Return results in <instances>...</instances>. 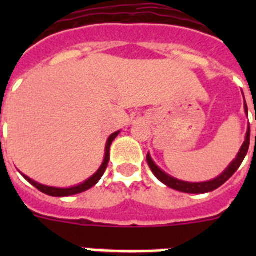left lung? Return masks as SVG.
<instances>
[{"mask_svg":"<svg viewBox=\"0 0 256 256\" xmlns=\"http://www.w3.org/2000/svg\"><path fill=\"white\" fill-rule=\"evenodd\" d=\"M245 108H246V112H248L246 102H245ZM255 119H256V115H255ZM255 142H256V136H255ZM248 146H250V126H248V133H246L245 142H244L242 148H241V150H240L236 159L230 162V166H228V168L226 169V170L223 172L218 178L209 180V182L190 183V182H183V180H176V178L170 177V176H168L166 173H164L160 168H158V166L155 165V162H152V159H151L150 155H148L146 160H148V166H150L151 170H152L154 176H155L160 182H162L164 184L170 187V188L177 190V191H180V192H186V194H205V192L214 191V190H216L218 187H220L223 183L227 182V180L234 176V172L240 168L241 162H242L244 159H245L246 154H248Z\"/></svg>","mask_w":256,"mask_h":256,"instance_id":"1","label":"left lung"}]
</instances>
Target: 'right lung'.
<instances>
[{"label": "right lung", "instance_id": "obj_1", "mask_svg": "<svg viewBox=\"0 0 256 256\" xmlns=\"http://www.w3.org/2000/svg\"><path fill=\"white\" fill-rule=\"evenodd\" d=\"M119 134V132H115L112 133L108 140V144H106V151H105V159H104L102 165L100 166V169L96 172V173L92 176L91 178H88L87 180H84L83 183L78 184V186H74V187H70V188H56V187H48V186H44V184H40V183L34 182L33 180H30L29 177L24 176L22 174V177L26 178L30 184L36 187L37 190H40V192H44L46 195L50 196H55V198H64V196H72V195H76V194H80V192H84L87 190H90L91 187H94L98 180H101L102 177V174L105 173L106 168H108V159H110V146H112V141L116 136Z\"/></svg>", "mask_w": 256, "mask_h": 256}]
</instances>
